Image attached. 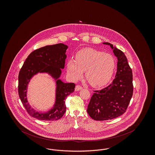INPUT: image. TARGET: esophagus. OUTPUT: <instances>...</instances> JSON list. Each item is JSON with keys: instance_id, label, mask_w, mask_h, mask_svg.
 <instances>
[{"instance_id": "34e87169", "label": "esophagus", "mask_w": 155, "mask_h": 155, "mask_svg": "<svg viewBox=\"0 0 155 155\" xmlns=\"http://www.w3.org/2000/svg\"><path fill=\"white\" fill-rule=\"evenodd\" d=\"M82 89V87H81L80 85H77L76 87H75V91H80V90H81Z\"/></svg>"}]
</instances>
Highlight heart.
<instances>
[{"mask_svg": "<svg viewBox=\"0 0 155 155\" xmlns=\"http://www.w3.org/2000/svg\"><path fill=\"white\" fill-rule=\"evenodd\" d=\"M116 66L114 57L94 49H82L76 54L75 59H69L67 63V72L73 81L85 77L94 87H101L107 84L113 74Z\"/></svg>", "mask_w": 155, "mask_h": 155, "instance_id": "obj_1", "label": "heart"}]
</instances>
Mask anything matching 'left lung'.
Here are the masks:
<instances>
[{
	"instance_id": "8db88e82",
	"label": "left lung",
	"mask_w": 155,
	"mask_h": 155,
	"mask_svg": "<svg viewBox=\"0 0 155 155\" xmlns=\"http://www.w3.org/2000/svg\"><path fill=\"white\" fill-rule=\"evenodd\" d=\"M117 59L115 78L108 87L95 91L88 105L89 116L97 121L116 118L125 112L133 94V73L124 53L109 42Z\"/></svg>"
}]
</instances>
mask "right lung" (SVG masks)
I'll use <instances>...</instances> for the list:
<instances>
[{
	"label": "right lung",
	"instance_id": "obj_1",
	"mask_svg": "<svg viewBox=\"0 0 155 155\" xmlns=\"http://www.w3.org/2000/svg\"><path fill=\"white\" fill-rule=\"evenodd\" d=\"M68 46L63 44L48 45L31 53L23 64L18 75V95L22 104L30 116L45 121H54L62 117L66 112L64 100L73 92L74 83L64 82L60 77L64 68ZM38 74H47L56 84L55 103L46 112H38L32 108L27 99V90L30 80Z\"/></svg>",
	"mask_w": 155,
	"mask_h": 155
}]
</instances>
